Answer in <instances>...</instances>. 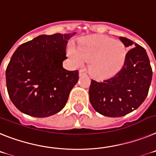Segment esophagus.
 Wrapping results in <instances>:
<instances>
[{"mask_svg":"<svg viewBox=\"0 0 156 156\" xmlns=\"http://www.w3.org/2000/svg\"><path fill=\"white\" fill-rule=\"evenodd\" d=\"M85 72H84L83 70H80V71H79V75L80 76H83V75H85Z\"/></svg>","mask_w":156,"mask_h":156,"instance_id":"34e87169","label":"esophagus"}]
</instances>
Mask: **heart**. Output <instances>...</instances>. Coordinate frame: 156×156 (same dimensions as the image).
<instances>
[{"label": "heart", "mask_w": 156, "mask_h": 156, "mask_svg": "<svg viewBox=\"0 0 156 156\" xmlns=\"http://www.w3.org/2000/svg\"><path fill=\"white\" fill-rule=\"evenodd\" d=\"M68 55L76 66H82L85 60H89V70L91 74L99 78H106L121 70L127 50L121 41L104 36H93L81 41L77 49L70 48Z\"/></svg>", "instance_id": "1"}]
</instances>
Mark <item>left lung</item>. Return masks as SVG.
<instances>
[{
  "label": "left lung",
  "instance_id": "obj_1",
  "mask_svg": "<svg viewBox=\"0 0 156 156\" xmlns=\"http://www.w3.org/2000/svg\"><path fill=\"white\" fill-rule=\"evenodd\" d=\"M119 39L126 47L133 41ZM127 52L122 68L114 76L104 81L92 80L89 101L95 111L108 117H122L140 106L147 97L152 70L145 49L135 43Z\"/></svg>",
  "mask_w": 156,
  "mask_h": 156
}]
</instances>
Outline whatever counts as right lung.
Listing matches in <instances>:
<instances>
[{"instance_id":"1","label":"right lung","mask_w":156,"mask_h":156,"mask_svg":"<svg viewBox=\"0 0 156 156\" xmlns=\"http://www.w3.org/2000/svg\"><path fill=\"white\" fill-rule=\"evenodd\" d=\"M75 33L40 35L16 50L6 69L7 89L23 113L48 117L65 107L78 70L63 67L68 40Z\"/></svg>"}]
</instances>
